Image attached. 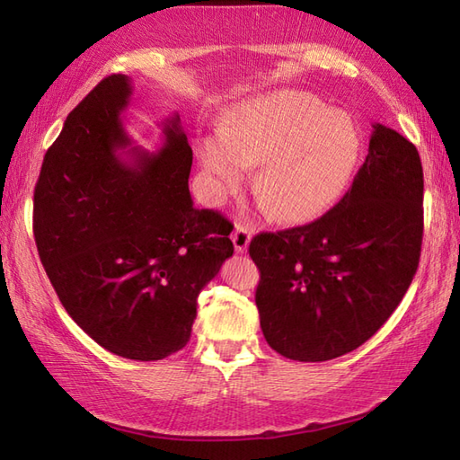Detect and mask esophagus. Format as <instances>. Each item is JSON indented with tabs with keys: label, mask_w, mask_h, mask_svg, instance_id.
Returning a JSON list of instances; mask_svg holds the SVG:
<instances>
[{
	"label": "esophagus",
	"mask_w": 460,
	"mask_h": 460,
	"mask_svg": "<svg viewBox=\"0 0 460 460\" xmlns=\"http://www.w3.org/2000/svg\"><path fill=\"white\" fill-rule=\"evenodd\" d=\"M231 241H233V245H235L237 252H245L247 247H249V243H251V231L245 227V225L237 223L235 229H233Z\"/></svg>",
	"instance_id": "obj_1"
}]
</instances>
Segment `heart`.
Returning a JSON list of instances; mask_svg holds the SVG:
<instances>
[{
  "instance_id": "obj_1",
  "label": "heart",
  "mask_w": 460,
  "mask_h": 460,
  "mask_svg": "<svg viewBox=\"0 0 460 460\" xmlns=\"http://www.w3.org/2000/svg\"><path fill=\"white\" fill-rule=\"evenodd\" d=\"M361 154L358 126L316 96L279 91L233 109L223 132L199 142L213 201H223L257 165L252 190L272 217L302 223L328 211L354 178Z\"/></svg>"
}]
</instances>
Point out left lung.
Wrapping results in <instances>:
<instances>
[{
  "label": "left lung",
  "instance_id": "8db88e82",
  "mask_svg": "<svg viewBox=\"0 0 460 460\" xmlns=\"http://www.w3.org/2000/svg\"><path fill=\"white\" fill-rule=\"evenodd\" d=\"M421 241V158L402 134L374 124L366 162L334 208L302 227L251 241L269 346L298 361L359 348L405 296Z\"/></svg>",
  "mask_w": 460,
  "mask_h": 460
}]
</instances>
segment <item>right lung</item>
Instances as JSON below:
<instances>
[{
    "mask_svg": "<svg viewBox=\"0 0 460 460\" xmlns=\"http://www.w3.org/2000/svg\"><path fill=\"white\" fill-rule=\"evenodd\" d=\"M130 94L128 76L111 75L66 116L35 185L33 235L68 316L112 354L154 361L188 344L201 288L233 255V225L193 208L178 114L158 152L132 146Z\"/></svg>",
    "mask_w": 460,
    "mask_h": 460,
    "instance_id": "obj_1",
    "label": "right lung"
}]
</instances>
